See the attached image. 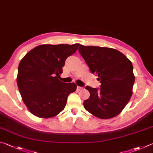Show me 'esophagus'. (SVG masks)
Masks as SVG:
<instances>
[{"label":"esophagus","mask_w":153,"mask_h":153,"mask_svg":"<svg viewBox=\"0 0 153 153\" xmlns=\"http://www.w3.org/2000/svg\"><path fill=\"white\" fill-rule=\"evenodd\" d=\"M82 89H83V87H77V89H78L79 91H81V90H82Z\"/></svg>","instance_id":"obj_1"}]
</instances>
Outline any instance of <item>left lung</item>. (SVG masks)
Masks as SVG:
<instances>
[{
	"label": "left lung",
	"instance_id": "8db88e82",
	"mask_svg": "<svg viewBox=\"0 0 153 153\" xmlns=\"http://www.w3.org/2000/svg\"><path fill=\"white\" fill-rule=\"evenodd\" d=\"M79 51L101 82L100 89L85 87L90 97L83 102L84 108L100 119L117 116L133 93L135 76L132 62L124 53L114 48L80 45Z\"/></svg>",
	"mask_w": 153,
	"mask_h": 153
}]
</instances>
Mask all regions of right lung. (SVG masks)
I'll return each instance as SVG.
<instances>
[{"mask_svg": "<svg viewBox=\"0 0 153 153\" xmlns=\"http://www.w3.org/2000/svg\"><path fill=\"white\" fill-rule=\"evenodd\" d=\"M79 45H39L21 59L17 77L18 89L24 103L34 116L50 118L65 108L67 98L77 86L59 79L66 59L76 52Z\"/></svg>", "mask_w": 153, "mask_h": 153, "instance_id": "1", "label": "right lung"}]
</instances>
